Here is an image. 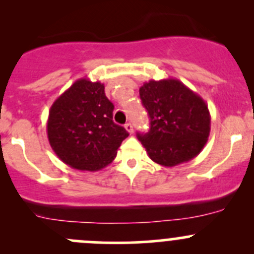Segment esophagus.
<instances>
[{"instance_id":"1","label":"esophagus","mask_w":254,"mask_h":254,"mask_svg":"<svg viewBox=\"0 0 254 254\" xmlns=\"http://www.w3.org/2000/svg\"><path fill=\"white\" fill-rule=\"evenodd\" d=\"M125 129H127V131L129 132V134H132V132H134V127H132L131 123H127V124H125Z\"/></svg>"}]
</instances>
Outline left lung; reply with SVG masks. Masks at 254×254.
Masks as SVG:
<instances>
[{"label":"left lung","instance_id":"8db88e82","mask_svg":"<svg viewBox=\"0 0 254 254\" xmlns=\"http://www.w3.org/2000/svg\"><path fill=\"white\" fill-rule=\"evenodd\" d=\"M150 129L137 139L153 162L175 167L200 153L210 134L207 104L176 78L145 82L139 89Z\"/></svg>","mask_w":254,"mask_h":254}]
</instances>
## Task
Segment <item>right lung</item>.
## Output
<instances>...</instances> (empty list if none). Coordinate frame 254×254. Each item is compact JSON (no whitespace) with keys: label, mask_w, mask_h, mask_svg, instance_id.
<instances>
[{"label":"right lung","mask_w":254,"mask_h":254,"mask_svg":"<svg viewBox=\"0 0 254 254\" xmlns=\"http://www.w3.org/2000/svg\"><path fill=\"white\" fill-rule=\"evenodd\" d=\"M114 106L99 81L79 78L51 106L47 131L59 158L79 171H99L115 158L127 130L113 122Z\"/></svg>","instance_id":"right-lung-1"}]
</instances>
